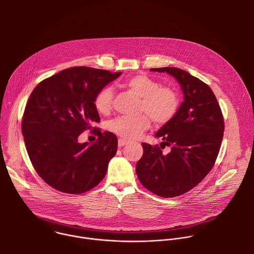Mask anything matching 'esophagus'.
<instances>
[{
	"label": "esophagus",
	"instance_id": "esophagus-1",
	"mask_svg": "<svg viewBox=\"0 0 254 254\" xmlns=\"http://www.w3.org/2000/svg\"><path fill=\"white\" fill-rule=\"evenodd\" d=\"M128 141L127 140H126V139H124V138H120L119 139V141H118V143H119V147H124L125 144H127Z\"/></svg>",
	"mask_w": 254,
	"mask_h": 254
}]
</instances>
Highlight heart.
Masks as SVG:
<instances>
[{"mask_svg":"<svg viewBox=\"0 0 254 254\" xmlns=\"http://www.w3.org/2000/svg\"><path fill=\"white\" fill-rule=\"evenodd\" d=\"M126 85L130 91L141 97L138 106V117H118L113 120L108 127L117 135L133 139L140 135L150 126V118L157 125L170 123L178 114L180 98L175 89L169 86H161L156 79L137 74L127 79ZM115 90L111 86L100 88L93 100L96 111L101 115H108L114 105Z\"/></svg>","mask_w":254,"mask_h":254,"instance_id":"b5f03b06","label":"heart"}]
</instances>
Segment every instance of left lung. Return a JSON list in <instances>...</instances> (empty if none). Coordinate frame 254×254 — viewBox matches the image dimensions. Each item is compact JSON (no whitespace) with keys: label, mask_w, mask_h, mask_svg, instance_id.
I'll return each mask as SVG.
<instances>
[{"label":"left lung","mask_w":254,"mask_h":254,"mask_svg":"<svg viewBox=\"0 0 254 254\" xmlns=\"http://www.w3.org/2000/svg\"><path fill=\"white\" fill-rule=\"evenodd\" d=\"M151 70L173 75L185 100L177 116L156 133L164 140L161 147L141 143L143 154L135 172L144 188L173 198L196 187L212 170L221 147L224 119L212 89L199 78L176 67ZM166 145L171 147L167 155L161 151Z\"/></svg>","instance_id":"obj_1"}]
</instances>
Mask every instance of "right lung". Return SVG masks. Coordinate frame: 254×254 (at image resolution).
<instances>
[{
	"instance_id": "add662e5",
	"label": "right lung",
	"mask_w": 254,
	"mask_h": 254,
	"mask_svg": "<svg viewBox=\"0 0 254 254\" xmlns=\"http://www.w3.org/2000/svg\"><path fill=\"white\" fill-rule=\"evenodd\" d=\"M121 74L72 67L42 80L32 91L22 118V133L34 169L50 187L81 194L104 178L108 162L117 154L118 137L92 127L100 122L93 100L100 88ZM86 129L99 135L93 144L77 140Z\"/></svg>"
}]
</instances>
